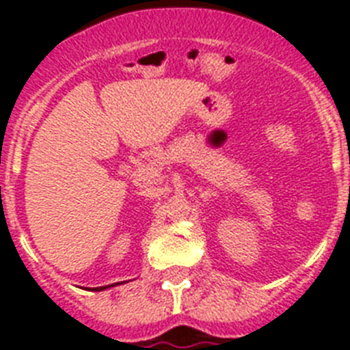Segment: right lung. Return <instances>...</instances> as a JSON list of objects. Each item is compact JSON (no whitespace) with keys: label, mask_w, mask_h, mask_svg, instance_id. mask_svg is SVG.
<instances>
[{"label":"right lung","mask_w":350,"mask_h":350,"mask_svg":"<svg viewBox=\"0 0 350 350\" xmlns=\"http://www.w3.org/2000/svg\"><path fill=\"white\" fill-rule=\"evenodd\" d=\"M119 284V282H117ZM117 284H110V286H101V287H91V291H105V289H110V287H113V286H117ZM122 284V282H120Z\"/></svg>","instance_id":"right-lung-1"}]
</instances>
